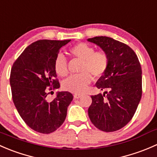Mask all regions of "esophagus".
<instances>
[{
  "instance_id": "esophagus-1",
  "label": "esophagus",
  "mask_w": 157,
  "mask_h": 157,
  "mask_svg": "<svg viewBox=\"0 0 157 157\" xmlns=\"http://www.w3.org/2000/svg\"><path fill=\"white\" fill-rule=\"evenodd\" d=\"M81 96H82L81 94H74V99H79V98H80Z\"/></svg>"
}]
</instances>
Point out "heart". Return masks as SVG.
Returning a JSON list of instances; mask_svg holds the SVG:
<instances>
[{"label": "heart", "mask_w": 157, "mask_h": 157, "mask_svg": "<svg viewBox=\"0 0 157 157\" xmlns=\"http://www.w3.org/2000/svg\"><path fill=\"white\" fill-rule=\"evenodd\" d=\"M69 53L82 61L79 70L80 74L71 76L64 80L62 86L66 91L80 94L86 91L91 83V76L99 78L105 74L109 67L110 58L105 51H95L93 47L83 42L71 47L69 49ZM54 69L59 77H64L68 74L67 61L62 54H58L55 57Z\"/></svg>", "instance_id": "obj_1"}]
</instances>
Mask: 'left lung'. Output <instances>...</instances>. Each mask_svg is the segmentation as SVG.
Here are the masks:
<instances>
[{
	"label": "left lung",
	"mask_w": 157,
	"mask_h": 157,
	"mask_svg": "<svg viewBox=\"0 0 157 157\" xmlns=\"http://www.w3.org/2000/svg\"><path fill=\"white\" fill-rule=\"evenodd\" d=\"M88 41L99 45L110 58L106 72L96 83V87L105 92L91 96L89 117L101 131H118L131 121L141 99L140 61L132 48L110 37L96 36Z\"/></svg>",
	"instance_id": "obj_1"
}]
</instances>
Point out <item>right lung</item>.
I'll use <instances>...</instances> for the list:
<instances>
[{
    "label": "right lung",
    "instance_id": "add662e5",
    "mask_svg": "<svg viewBox=\"0 0 157 157\" xmlns=\"http://www.w3.org/2000/svg\"><path fill=\"white\" fill-rule=\"evenodd\" d=\"M70 41H36L23 51L11 68L10 83L16 109L30 128L42 134L54 132L64 123L74 98L69 92H59L52 102L45 99L48 90L60 87L54 61Z\"/></svg>",
    "mask_w": 157,
    "mask_h": 157
}]
</instances>
